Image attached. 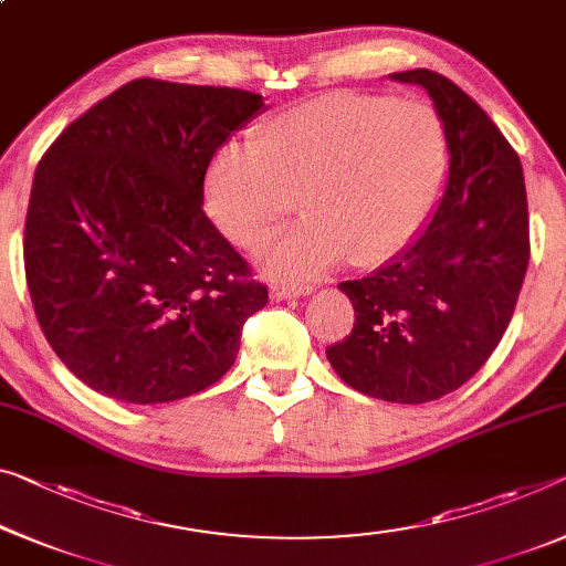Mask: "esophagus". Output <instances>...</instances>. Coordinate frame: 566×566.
<instances>
[{
	"instance_id": "34e87169",
	"label": "esophagus",
	"mask_w": 566,
	"mask_h": 566,
	"mask_svg": "<svg viewBox=\"0 0 566 566\" xmlns=\"http://www.w3.org/2000/svg\"><path fill=\"white\" fill-rule=\"evenodd\" d=\"M315 292V286L312 284H300V282H276L272 286V294L276 300H284V297H300V294H312Z\"/></svg>"
}]
</instances>
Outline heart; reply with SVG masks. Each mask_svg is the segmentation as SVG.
Masks as SVG:
<instances>
[{"label": "heart", "instance_id": "heart-1", "mask_svg": "<svg viewBox=\"0 0 566 566\" xmlns=\"http://www.w3.org/2000/svg\"><path fill=\"white\" fill-rule=\"evenodd\" d=\"M254 154L223 147L206 172V206L233 243L259 249L290 221H307L269 249V266L317 274L348 256L378 266L399 256L440 200L450 142L421 98L333 91L269 119Z\"/></svg>", "mask_w": 566, "mask_h": 566}]
</instances>
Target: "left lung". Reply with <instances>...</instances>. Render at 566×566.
<instances>
[{
  "label": "left lung",
  "mask_w": 566,
  "mask_h": 566,
  "mask_svg": "<svg viewBox=\"0 0 566 566\" xmlns=\"http://www.w3.org/2000/svg\"><path fill=\"white\" fill-rule=\"evenodd\" d=\"M391 78L432 96L450 142V180L407 251L340 284L356 323L325 353L360 394L424 403L470 381L501 343L531 256L528 202L516 149L458 83L427 67Z\"/></svg>",
  "instance_id": "obj_1"
}]
</instances>
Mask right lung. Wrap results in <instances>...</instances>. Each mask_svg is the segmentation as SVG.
<instances>
[{
	"instance_id": "right-lung-1",
	"label": "right lung",
	"mask_w": 566,
	"mask_h": 566,
	"mask_svg": "<svg viewBox=\"0 0 566 566\" xmlns=\"http://www.w3.org/2000/svg\"><path fill=\"white\" fill-rule=\"evenodd\" d=\"M259 94L124 83L42 155L24 276L55 356L112 399L163 403L216 384L266 284L202 210L216 149Z\"/></svg>"
}]
</instances>
